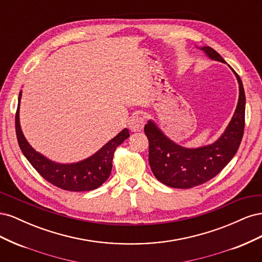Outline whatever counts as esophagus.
<instances>
[{
	"label": "esophagus",
	"instance_id": "obj_1",
	"mask_svg": "<svg viewBox=\"0 0 262 262\" xmlns=\"http://www.w3.org/2000/svg\"><path fill=\"white\" fill-rule=\"evenodd\" d=\"M144 124H145V119L140 116V115H134L131 117V119L129 120V129L132 132H139L142 131L144 128Z\"/></svg>",
	"mask_w": 262,
	"mask_h": 262
}]
</instances>
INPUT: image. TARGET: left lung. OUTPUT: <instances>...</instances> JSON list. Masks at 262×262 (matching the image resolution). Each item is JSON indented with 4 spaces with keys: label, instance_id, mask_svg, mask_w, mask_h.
I'll use <instances>...</instances> for the list:
<instances>
[{
    "label": "left lung",
    "instance_id": "obj_1",
    "mask_svg": "<svg viewBox=\"0 0 262 262\" xmlns=\"http://www.w3.org/2000/svg\"><path fill=\"white\" fill-rule=\"evenodd\" d=\"M202 50L212 60L225 63L211 47H203ZM233 72L239 84L238 104L225 132L215 143L199 148H185L166 138L152 121L145 124L150 169L164 185L178 189L200 186L215 177L236 154L244 136L246 97L239 75L234 70Z\"/></svg>",
    "mask_w": 262,
    "mask_h": 262
}]
</instances>
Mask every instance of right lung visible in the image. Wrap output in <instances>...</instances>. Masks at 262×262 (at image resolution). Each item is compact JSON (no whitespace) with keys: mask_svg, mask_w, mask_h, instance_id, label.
<instances>
[{"mask_svg":"<svg viewBox=\"0 0 262 262\" xmlns=\"http://www.w3.org/2000/svg\"><path fill=\"white\" fill-rule=\"evenodd\" d=\"M15 116V130L23 154L38 171L51 185L69 191H90L100 187L108 179L113 168V158L116 148L130 137L129 131L124 129L102 146L96 154L76 164H57L47 160L41 154L29 145L24 138L19 125V102Z\"/></svg>","mask_w":262,"mask_h":262,"instance_id":"obj_1","label":"right lung"}]
</instances>
